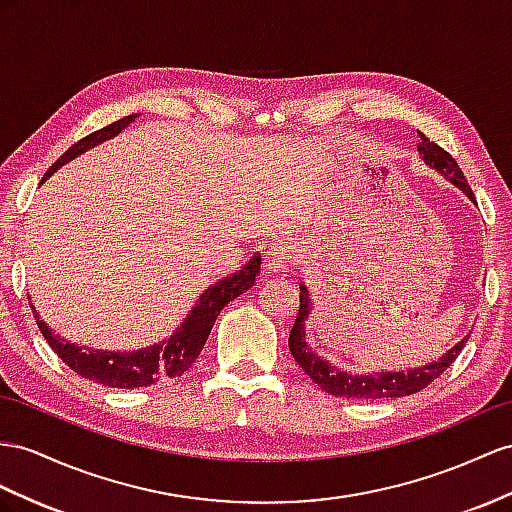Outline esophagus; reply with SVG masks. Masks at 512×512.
<instances>
[{"mask_svg": "<svg viewBox=\"0 0 512 512\" xmlns=\"http://www.w3.org/2000/svg\"><path fill=\"white\" fill-rule=\"evenodd\" d=\"M296 261V246L292 240L287 238H279L274 240L268 251H266V270L272 274L277 272H285Z\"/></svg>", "mask_w": 512, "mask_h": 512, "instance_id": "1", "label": "esophagus"}]
</instances>
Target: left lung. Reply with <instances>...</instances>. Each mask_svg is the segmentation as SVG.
Returning <instances> with one entry per match:
<instances>
[{
    "instance_id": "obj_1",
    "label": "left lung",
    "mask_w": 512,
    "mask_h": 512,
    "mask_svg": "<svg viewBox=\"0 0 512 512\" xmlns=\"http://www.w3.org/2000/svg\"><path fill=\"white\" fill-rule=\"evenodd\" d=\"M422 142L417 144L419 155L424 157V162L432 166L439 173L450 179L456 188H461L471 201H474V192H471L469 183L463 175V170L458 168L454 157L443 151L439 144L430 142L424 134H419ZM311 296L305 285H300V309L296 322L292 326L290 333V352L294 355L296 363L305 370V374L311 378L313 383L322 387L326 393L337 398H352V400H385V398H402V396H411V393L422 391L428 387L435 378H439L450 365L456 361V357L461 355V350L467 344L465 335L461 342L452 346L439 361L428 363L424 368H415V370H402V372H372V374H348L339 368H333V365L320 359L316 355V350H311L307 346V333H305V322L311 313Z\"/></svg>"
}]
</instances>
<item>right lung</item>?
Masks as SVG:
<instances>
[{"mask_svg": "<svg viewBox=\"0 0 512 512\" xmlns=\"http://www.w3.org/2000/svg\"><path fill=\"white\" fill-rule=\"evenodd\" d=\"M138 114H129L121 121H114L112 125L103 127L99 131H93L86 138L77 140L73 147L58 157L47 170L49 177L54 170H58L62 164L71 162L73 157L82 155L84 151L97 147L103 140H110L116 134L136 121ZM261 266V255H255L248 259L246 264L238 270L229 274V277H222L214 285H209L207 290L196 298L194 307L186 316L177 329L173 331L168 339L160 344H153L142 350H131V352H110V350H93V348H82L80 344H71L60 335L51 333L49 326L38 318V313L30 300L32 313L36 318L38 329H41L47 344L54 348L56 355L69 365L73 372L80 374L88 381L116 387V389H136V387H149L157 381H164V378H177L186 372L190 365L201 355V350L207 342L209 333H212V326L218 318L222 307H227L233 298L244 294L248 287L255 285V277L259 274Z\"/></svg>", "mask_w": 512, "mask_h": 512, "instance_id": "obj_1", "label": "right lung"}]
</instances>
